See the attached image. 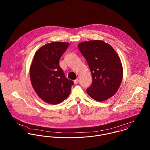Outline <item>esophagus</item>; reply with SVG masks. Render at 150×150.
I'll use <instances>...</instances> for the list:
<instances>
[{
  "label": "esophagus",
  "instance_id": "esophagus-1",
  "mask_svg": "<svg viewBox=\"0 0 150 150\" xmlns=\"http://www.w3.org/2000/svg\"><path fill=\"white\" fill-rule=\"evenodd\" d=\"M79 81V79H76V80H75L74 81V84H78Z\"/></svg>",
  "mask_w": 150,
  "mask_h": 150
}]
</instances>
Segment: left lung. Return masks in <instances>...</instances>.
I'll return each instance as SVG.
<instances>
[{
  "mask_svg": "<svg viewBox=\"0 0 150 150\" xmlns=\"http://www.w3.org/2000/svg\"><path fill=\"white\" fill-rule=\"evenodd\" d=\"M92 76V83L86 89L94 100L102 102L114 95L123 77L121 60L108 44L102 40H91L79 44Z\"/></svg>",
  "mask_w": 150,
  "mask_h": 150,
  "instance_id": "obj_1",
  "label": "left lung"
}]
</instances>
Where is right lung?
<instances>
[{"instance_id":"add662e5","label":"right lung","mask_w":150,"mask_h":150,"mask_svg":"<svg viewBox=\"0 0 150 150\" xmlns=\"http://www.w3.org/2000/svg\"><path fill=\"white\" fill-rule=\"evenodd\" d=\"M69 43L52 42L44 45L35 53L30 67L32 86L45 102L56 105L70 95L74 83L67 79L59 61Z\"/></svg>"}]
</instances>
